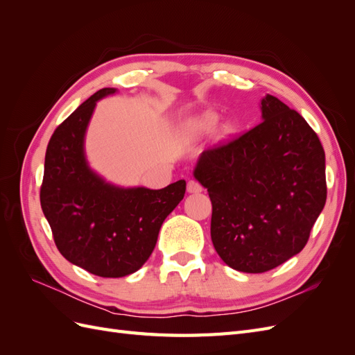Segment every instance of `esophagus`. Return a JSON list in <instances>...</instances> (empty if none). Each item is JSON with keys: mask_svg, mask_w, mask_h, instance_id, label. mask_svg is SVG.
<instances>
[{"mask_svg": "<svg viewBox=\"0 0 355 355\" xmlns=\"http://www.w3.org/2000/svg\"><path fill=\"white\" fill-rule=\"evenodd\" d=\"M187 189H188L189 194H198V192L202 191V187L196 180H189L188 185H187Z\"/></svg>", "mask_w": 355, "mask_h": 355, "instance_id": "esophagus-1", "label": "esophagus"}]
</instances>
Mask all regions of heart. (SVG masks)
Here are the masks:
<instances>
[{"label":"heart","instance_id":"obj_1","mask_svg":"<svg viewBox=\"0 0 355 355\" xmlns=\"http://www.w3.org/2000/svg\"><path fill=\"white\" fill-rule=\"evenodd\" d=\"M216 123H218V120L213 115H204L192 123L191 128L198 133H206V132H210L211 128L216 127Z\"/></svg>","mask_w":355,"mask_h":355}]
</instances>
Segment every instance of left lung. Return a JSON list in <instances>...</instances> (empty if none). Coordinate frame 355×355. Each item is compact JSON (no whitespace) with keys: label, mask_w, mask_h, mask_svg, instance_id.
Returning <instances> with one entry per match:
<instances>
[{"label":"left lung","mask_w":355,"mask_h":355,"mask_svg":"<svg viewBox=\"0 0 355 355\" xmlns=\"http://www.w3.org/2000/svg\"><path fill=\"white\" fill-rule=\"evenodd\" d=\"M262 123L202 151L194 178L211 200L210 234L232 270L259 274L304 249L326 204V157L304 116L275 96Z\"/></svg>","instance_id":"obj_1"}]
</instances>
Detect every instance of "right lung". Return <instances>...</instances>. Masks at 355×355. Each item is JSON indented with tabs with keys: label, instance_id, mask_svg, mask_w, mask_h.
Masks as SVG:
<instances>
[{
	"label": "right lung",
	"instance_id": "add662e5",
	"mask_svg": "<svg viewBox=\"0 0 355 355\" xmlns=\"http://www.w3.org/2000/svg\"><path fill=\"white\" fill-rule=\"evenodd\" d=\"M116 89L96 92L53 133L40 192L41 209L67 261L90 274L118 278L136 272L157 244L161 225L185 196L180 179L163 189L124 188L105 180L85 157V133L98 101Z\"/></svg>",
	"mask_w": 355,
	"mask_h": 355
}]
</instances>
